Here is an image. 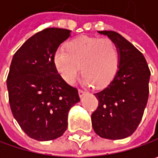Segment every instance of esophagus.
Wrapping results in <instances>:
<instances>
[{
	"label": "esophagus",
	"instance_id": "34e87169",
	"mask_svg": "<svg viewBox=\"0 0 158 158\" xmlns=\"http://www.w3.org/2000/svg\"><path fill=\"white\" fill-rule=\"evenodd\" d=\"M87 93V91L83 90V89H79V97H83V95H85Z\"/></svg>",
	"mask_w": 158,
	"mask_h": 158
}]
</instances>
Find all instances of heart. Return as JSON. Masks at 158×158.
<instances>
[{
    "instance_id": "b5f03b06",
    "label": "heart",
    "mask_w": 158,
    "mask_h": 158,
    "mask_svg": "<svg viewBox=\"0 0 158 158\" xmlns=\"http://www.w3.org/2000/svg\"><path fill=\"white\" fill-rule=\"evenodd\" d=\"M119 50L110 38L79 36L71 40L66 49L54 55V65L60 77L73 84L80 73L86 84L107 85L114 78L119 66Z\"/></svg>"
}]
</instances>
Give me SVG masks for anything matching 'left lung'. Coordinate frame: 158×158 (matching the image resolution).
I'll return each mask as SVG.
<instances>
[{
    "instance_id": "8db88e82",
    "label": "left lung",
    "mask_w": 158,
    "mask_h": 158,
    "mask_svg": "<svg viewBox=\"0 0 158 158\" xmlns=\"http://www.w3.org/2000/svg\"><path fill=\"white\" fill-rule=\"evenodd\" d=\"M117 46L120 59L114 79L95 93L99 101L91 114L92 127L102 138L118 140L130 136L142 120L149 94L150 70L143 54L114 31H98Z\"/></svg>"
}]
</instances>
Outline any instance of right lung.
<instances>
[{"label":"right lung","mask_w":158,"mask_h":158,"mask_svg":"<svg viewBox=\"0 0 158 158\" xmlns=\"http://www.w3.org/2000/svg\"><path fill=\"white\" fill-rule=\"evenodd\" d=\"M70 30L47 28L27 39L14 55L7 77L14 117L31 138L49 141L68 127L70 108L79 102L78 89L57 73L54 55Z\"/></svg>","instance_id":"add662e5"}]
</instances>
